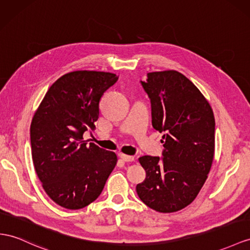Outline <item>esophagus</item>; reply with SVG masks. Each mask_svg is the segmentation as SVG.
I'll return each mask as SVG.
<instances>
[{"label": "esophagus", "instance_id": "obj_1", "mask_svg": "<svg viewBox=\"0 0 250 250\" xmlns=\"http://www.w3.org/2000/svg\"><path fill=\"white\" fill-rule=\"evenodd\" d=\"M119 156H120V158H121V159H123L124 162H126V163H129V162H133V161H134V156H131V155L120 154Z\"/></svg>", "mask_w": 250, "mask_h": 250}]
</instances>
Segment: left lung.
<instances>
[{
	"label": "left lung",
	"instance_id": "left-lung-1",
	"mask_svg": "<svg viewBox=\"0 0 250 250\" xmlns=\"http://www.w3.org/2000/svg\"><path fill=\"white\" fill-rule=\"evenodd\" d=\"M140 81L151 100L152 125L163 132V157L145 155L146 180L136 186L146 206L163 213L188 206L207 180L214 155L212 108L176 70L148 73Z\"/></svg>",
	"mask_w": 250,
	"mask_h": 250
}]
</instances>
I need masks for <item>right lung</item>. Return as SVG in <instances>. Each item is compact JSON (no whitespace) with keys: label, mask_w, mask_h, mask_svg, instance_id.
Listing matches in <instances>:
<instances>
[{"label":"right lung","mask_w":250,"mask_h":250,"mask_svg":"<svg viewBox=\"0 0 250 250\" xmlns=\"http://www.w3.org/2000/svg\"><path fill=\"white\" fill-rule=\"evenodd\" d=\"M112 73L76 70L48 88L30 125L31 155L47 195L66 209H81L104 190L117 156L83 134L95 126L99 101L117 82Z\"/></svg>","instance_id":"1"}]
</instances>
